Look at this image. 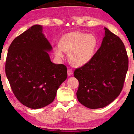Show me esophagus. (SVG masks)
<instances>
[{
    "instance_id": "34e87169",
    "label": "esophagus",
    "mask_w": 134,
    "mask_h": 134,
    "mask_svg": "<svg viewBox=\"0 0 134 134\" xmlns=\"http://www.w3.org/2000/svg\"><path fill=\"white\" fill-rule=\"evenodd\" d=\"M73 74V71H72V70L71 69H69L67 70V74L69 76H71V75H72Z\"/></svg>"
}]
</instances>
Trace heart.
Returning <instances> with one entry per match:
<instances>
[{"label":"heart","mask_w":134,"mask_h":134,"mask_svg":"<svg viewBox=\"0 0 134 134\" xmlns=\"http://www.w3.org/2000/svg\"><path fill=\"white\" fill-rule=\"evenodd\" d=\"M98 46V40L94 35L81 31L65 34L61 37L59 44L54 47L55 55L64 56V52L69 53V62L76 67L88 63L93 57Z\"/></svg>","instance_id":"heart-1"}]
</instances>
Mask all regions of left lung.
<instances>
[{"mask_svg": "<svg viewBox=\"0 0 134 134\" xmlns=\"http://www.w3.org/2000/svg\"><path fill=\"white\" fill-rule=\"evenodd\" d=\"M101 47L87 64L75 69L79 80V101L90 109L111 103L123 88L128 69V57L121 38L105 27Z\"/></svg>", "mask_w": 134, "mask_h": 134, "instance_id": "obj_1", "label": "left lung"}]
</instances>
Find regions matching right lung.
Here are the masks:
<instances>
[{
  "mask_svg": "<svg viewBox=\"0 0 134 134\" xmlns=\"http://www.w3.org/2000/svg\"><path fill=\"white\" fill-rule=\"evenodd\" d=\"M52 49L38 25L16 37L9 46L6 76L16 98L27 107L38 109L52 103L67 79V67L51 62L47 52Z\"/></svg>",
  "mask_w": 134,
  "mask_h": 134,
  "instance_id": "add662e5",
  "label": "right lung"
}]
</instances>
